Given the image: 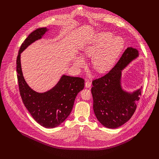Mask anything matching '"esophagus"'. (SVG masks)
<instances>
[{
	"instance_id": "34e87169",
	"label": "esophagus",
	"mask_w": 159,
	"mask_h": 159,
	"mask_svg": "<svg viewBox=\"0 0 159 159\" xmlns=\"http://www.w3.org/2000/svg\"><path fill=\"white\" fill-rule=\"evenodd\" d=\"M91 82L89 80H87V81L86 82V83H85V86H86V88H89L91 87Z\"/></svg>"
}]
</instances>
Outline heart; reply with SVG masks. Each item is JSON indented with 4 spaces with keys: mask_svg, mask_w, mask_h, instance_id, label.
<instances>
[{
    "mask_svg": "<svg viewBox=\"0 0 159 159\" xmlns=\"http://www.w3.org/2000/svg\"><path fill=\"white\" fill-rule=\"evenodd\" d=\"M124 46V40L121 37H113L111 32H101L82 46L81 54L84 58H92L93 68L98 73H104L113 68ZM82 57L80 55L73 57V64L79 69L86 65Z\"/></svg>",
    "mask_w": 159,
    "mask_h": 159,
    "instance_id": "heart-1",
    "label": "heart"
}]
</instances>
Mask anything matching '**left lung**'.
<instances>
[{
	"label": "left lung",
	"instance_id": "left-lung-1",
	"mask_svg": "<svg viewBox=\"0 0 159 159\" xmlns=\"http://www.w3.org/2000/svg\"><path fill=\"white\" fill-rule=\"evenodd\" d=\"M139 57V51L128 48L119 62L105 76L94 80L91 93L93 111L97 120L104 127L117 128L128 122L134 113L143 86L133 91L122 86V71Z\"/></svg>",
	"mask_w": 159,
	"mask_h": 159
}]
</instances>
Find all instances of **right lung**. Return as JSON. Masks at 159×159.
<instances>
[{"instance_id":"1","label":"right lung","mask_w":159,"mask_h":159,"mask_svg":"<svg viewBox=\"0 0 159 159\" xmlns=\"http://www.w3.org/2000/svg\"><path fill=\"white\" fill-rule=\"evenodd\" d=\"M49 30L39 28L24 41L16 58V72L22 102L35 120L46 128L61 125L71 112L75 98L84 87V80L62 75L52 89L43 93L31 89L27 84L22 71L21 53L34 42L41 39Z\"/></svg>"}]
</instances>
